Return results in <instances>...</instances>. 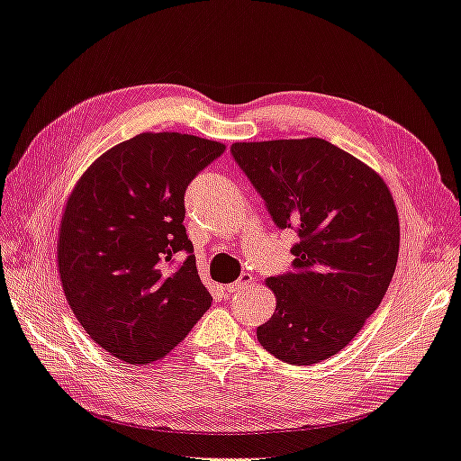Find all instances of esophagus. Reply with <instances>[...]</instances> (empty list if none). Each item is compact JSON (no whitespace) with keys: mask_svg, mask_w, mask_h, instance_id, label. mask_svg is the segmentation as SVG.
<instances>
[{"mask_svg":"<svg viewBox=\"0 0 461 461\" xmlns=\"http://www.w3.org/2000/svg\"><path fill=\"white\" fill-rule=\"evenodd\" d=\"M252 283H254V277L250 276V273H242V276H240L239 279H236L234 283H229L225 289H227L229 293H236V291H242V289H246L248 285H252Z\"/></svg>","mask_w":461,"mask_h":461,"instance_id":"obj_1","label":"esophagus"}]
</instances>
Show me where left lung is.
Returning a JSON list of instances; mask_svg holds the SVG:
<instances>
[{
  "mask_svg": "<svg viewBox=\"0 0 461 461\" xmlns=\"http://www.w3.org/2000/svg\"><path fill=\"white\" fill-rule=\"evenodd\" d=\"M230 153L279 229H296L294 271L266 279L276 312L258 341L283 363L339 353L380 306L400 254V219L376 170L320 138L240 141Z\"/></svg>",
  "mask_w": 461,
  "mask_h": 461,
  "instance_id": "1",
  "label": "left lung"
}]
</instances>
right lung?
<instances>
[{
	"instance_id": "1",
	"label": "right lung",
	"mask_w": 461,
	"mask_h": 461,
	"mask_svg": "<svg viewBox=\"0 0 461 461\" xmlns=\"http://www.w3.org/2000/svg\"><path fill=\"white\" fill-rule=\"evenodd\" d=\"M225 145L188 133H140L108 149L69 194L58 271L91 339L128 365L174 349L211 306L184 227V194ZM191 256L174 274L167 260Z\"/></svg>"
}]
</instances>
